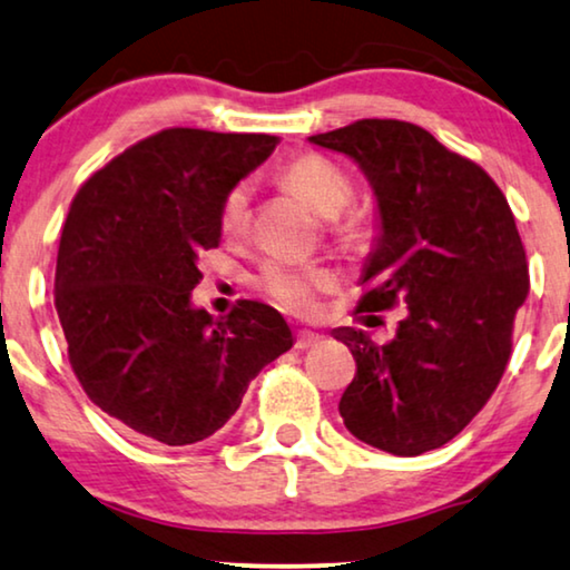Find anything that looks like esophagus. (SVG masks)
I'll list each match as a JSON object with an SVG mask.
<instances>
[{
	"mask_svg": "<svg viewBox=\"0 0 570 570\" xmlns=\"http://www.w3.org/2000/svg\"><path fill=\"white\" fill-rule=\"evenodd\" d=\"M318 342H322V334H316V332H311V330H298V332H295V347H298V350H308V347L318 345Z\"/></svg>",
	"mask_w": 570,
	"mask_h": 570,
	"instance_id": "34e87169",
	"label": "esophagus"
}]
</instances>
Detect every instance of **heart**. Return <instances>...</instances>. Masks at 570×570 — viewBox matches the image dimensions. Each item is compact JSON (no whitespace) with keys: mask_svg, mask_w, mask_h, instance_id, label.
Wrapping results in <instances>:
<instances>
[{"mask_svg":"<svg viewBox=\"0 0 570 570\" xmlns=\"http://www.w3.org/2000/svg\"><path fill=\"white\" fill-rule=\"evenodd\" d=\"M277 181L295 194L303 205L326 217L330 230L342 240H357L365 233V220L357 209H350L353 181L337 163L316 153H303L277 170ZM248 228V189L233 186L220 205V230L225 238H240ZM254 285L291 314H316L318 298L337 287L332 269L318 264L267 262L254 277Z\"/></svg>","mask_w":570,"mask_h":570,"instance_id":"b5f03b06","label":"heart"}]
</instances>
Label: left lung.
<instances>
[{"mask_svg": "<svg viewBox=\"0 0 570 570\" xmlns=\"http://www.w3.org/2000/svg\"><path fill=\"white\" fill-rule=\"evenodd\" d=\"M308 139L350 155L376 194L381 233L357 314L407 303L386 345L353 326L332 332L357 365L340 415L368 446L425 454L470 425L511 357L529 293L517 220L478 163L417 124L361 119Z\"/></svg>", "mask_w": 570, "mask_h": 570, "instance_id": "8db88e82", "label": "left lung"}]
</instances>
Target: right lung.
<instances>
[{"instance_id":"add662e5","label":"right lung","mask_w":570,"mask_h":570,"mask_svg":"<svg viewBox=\"0 0 570 570\" xmlns=\"http://www.w3.org/2000/svg\"><path fill=\"white\" fill-rule=\"evenodd\" d=\"M272 135L163 129L96 170L69 207L53 306L92 404L166 446L228 423L248 381L293 347L259 301L213 318L191 306L197 259L220 244V205L269 158Z\"/></svg>"}]
</instances>
